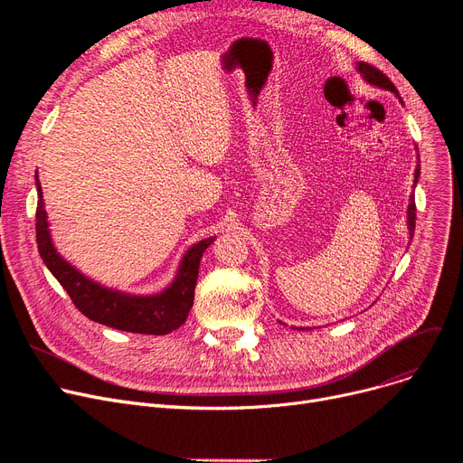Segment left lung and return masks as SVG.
Returning <instances> with one entry per match:
<instances>
[{
    "label": "left lung",
    "mask_w": 463,
    "mask_h": 463,
    "mask_svg": "<svg viewBox=\"0 0 463 463\" xmlns=\"http://www.w3.org/2000/svg\"><path fill=\"white\" fill-rule=\"evenodd\" d=\"M356 71L362 75V79L370 82L372 86H377V88H383V90H388L398 95V90L396 86L392 84V80L388 79L383 71H379L377 67L370 65V63H364V61H358L356 63ZM398 99L402 101V97L398 95ZM420 165H417V170H415V185L419 182V175H420ZM415 222H417V206H415V194H411L409 199V208H407V227H409V236L412 238V234H415Z\"/></svg>",
    "instance_id": "left-lung-1"
}]
</instances>
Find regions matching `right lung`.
<instances>
[{
	"label": "right lung",
	"instance_id": "1",
	"mask_svg": "<svg viewBox=\"0 0 463 463\" xmlns=\"http://www.w3.org/2000/svg\"><path fill=\"white\" fill-rule=\"evenodd\" d=\"M37 197L39 201L35 212V232L41 259L46 264V269L52 272V276L67 290L72 304H75L88 319L124 332L150 335L170 334L185 323L189 309L193 307L194 285H197L203 253L210 244H213L215 236L201 240L199 244H194L193 248L187 250L180 262L175 281L170 283L163 293L152 297H135L107 288L88 279L75 269V266H71L67 260L60 257L52 244L51 231H48V219L39 178Z\"/></svg>",
	"mask_w": 463,
	"mask_h": 463
}]
</instances>
